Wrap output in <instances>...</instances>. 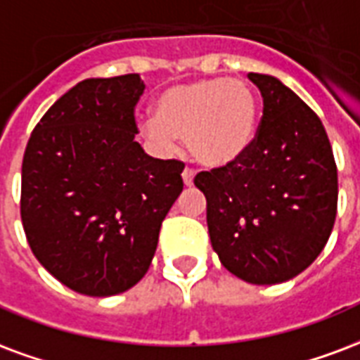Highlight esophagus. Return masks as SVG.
I'll list each match as a JSON object with an SVG mask.
<instances>
[{
    "mask_svg": "<svg viewBox=\"0 0 360 360\" xmlns=\"http://www.w3.org/2000/svg\"><path fill=\"white\" fill-rule=\"evenodd\" d=\"M193 181H194V172L193 169H188V167H185V169H183V183H185L187 187H191V185H193Z\"/></svg>",
    "mask_w": 360,
    "mask_h": 360,
    "instance_id": "esophagus-1",
    "label": "esophagus"
}]
</instances>
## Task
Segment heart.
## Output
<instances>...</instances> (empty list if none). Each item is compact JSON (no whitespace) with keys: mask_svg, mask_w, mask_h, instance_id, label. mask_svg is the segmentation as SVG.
<instances>
[{"mask_svg":"<svg viewBox=\"0 0 360 360\" xmlns=\"http://www.w3.org/2000/svg\"><path fill=\"white\" fill-rule=\"evenodd\" d=\"M257 98L240 79L207 78L166 87L153 103V118L141 124L146 139L169 148L187 141L188 153L206 167L233 164L252 145Z\"/></svg>","mask_w":360,"mask_h":360,"instance_id":"heart-1","label":"heart"}]
</instances>
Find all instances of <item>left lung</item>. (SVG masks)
<instances>
[{"instance_id":"obj_1","label":"left lung","mask_w":360,"mask_h":360,"mask_svg":"<svg viewBox=\"0 0 360 360\" xmlns=\"http://www.w3.org/2000/svg\"><path fill=\"white\" fill-rule=\"evenodd\" d=\"M263 97L255 139L229 166L194 177L207 233L229 273L250 284L297 276L326 246L338 210V169L324 126L281 79L250 72Z\"/></svg>"}]
</instances>
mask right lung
<instances>
[{
    "label": "right lung",
    "instance_id": "obj_1",
    "mask_svg": "<svg viewBox=\"0 0 360 360\" xmlns=\"http://www.w3.org/2000/svg\"><path fill=\"white\" fill-rule=\"evenodd\" d=\"M143 91L139 74L84 79L26 145L24 233L38 262L78 294L108 297L135 286L183 191L185 164L153 158L135 141Z\"/></svg>",
    "mask_w": 360,
    "mask_h": 360
}]
</instances>
